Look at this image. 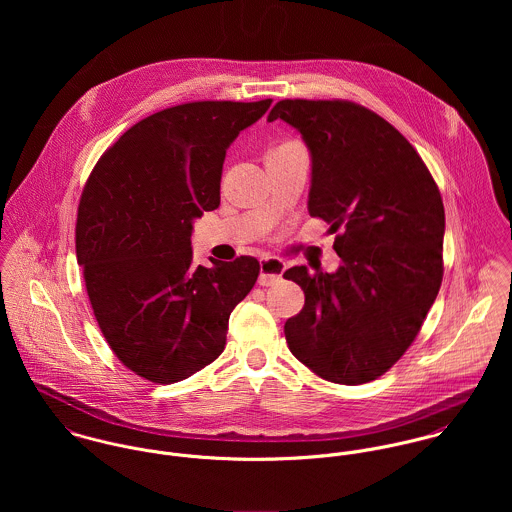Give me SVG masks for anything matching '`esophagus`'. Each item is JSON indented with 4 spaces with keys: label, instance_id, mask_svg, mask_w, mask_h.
<instances>
[{
    "label": "esophagus",
    "instance_id": "esophagus-1",
    "mask_svg": "<svg viewBox=\"0 0 512 512\" xmlns=\"http://www.w3.org/2000/svg\"><path fill=\"white\" fill-rule=\"evenodd\" d=\"M286 270V264L278 258H262L260 260V286H274L282 280V274Z\"/></svg>",
    "mask_w": 512,
    "mask_h": 512
}]
</instances>
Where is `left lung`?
<instances>
[{
	"label": "left lung",
	"mask_w": 512,
	"mask_h": 512,
	"mask_svg": "<svg viewBox=\"0 0 512 512\" xmlns=\"http://www.w3.org/2000/svg\"><path fill=\"white\" fill-rule=\"evenodd\" d=\"M311 155L307 211L329 222L341 266L284 272L305 293L284 325L297 361L337 384H365L416 339L443 278L445 213L418 151L384 118L345 100H282L268 122Z\"/></svg>",
	"instance_id": "8db88e82"
}]
</instances>
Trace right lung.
<instances>
[{
  "label": "right lung",
  "instance_id": "right-lung-1",
  "mask_svg": "<svg viewBox=\"0 0 512 512\" xmlns=\"http://www.w3.org/2000/svg\"><path fill=\"white\" fill-rule=\"evenodd\" d=\"M272 100L189 102L132 126L92 169L76 219V258L116 357L157 384L211 365L260 262L197 266L193 222L220 205L226 149Z\"/></svg>",
  "mask_w": 512,
  "mask_h": 512
}]
</instances>
